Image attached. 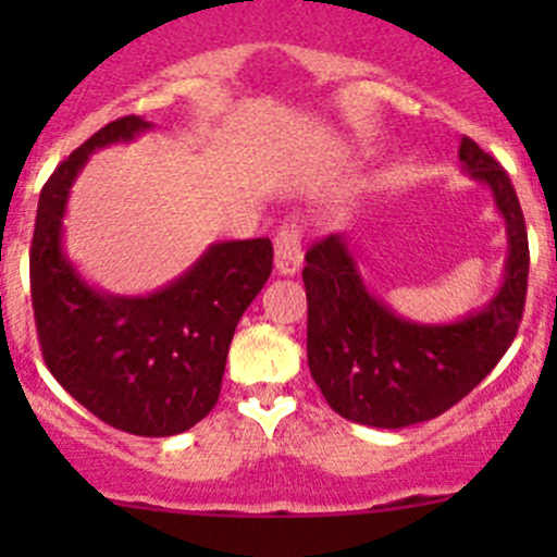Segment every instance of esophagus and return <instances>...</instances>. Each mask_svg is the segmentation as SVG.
<instances>
[{"mask_svg": "<svg viewBox=\"0 0 557 557\" xmlns=\"http://www.w3.org/2000/svg\"><path fill=\"white\" fill-rule=\"evenodd\" d=\"M301 267V234L294 223H285L274 237V269L280 274H296Z\"/></svg>", "mask_w": 557, "mask_h": 557, "instance_id": "obj_1", "label": "esophagus"}]
</instances>
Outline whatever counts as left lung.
<instances>
[{"instance_id": "left-lung-1", "label": "left lung", "mask_w": 557, "mask_h": 557, "mask_svg": "<svg viewBox=\"0 0 557 557\" xmlns=\"http://www.w3.org/2000/svg\"><path fill=\"white\" fill-rule=\"evenodd\" d=\"M458 159L491 188L507 223L502 288L482 310L455 323L407 320L367 288L345 234L307 250V363L329 407L352 423L404 429L447 412L491 374L518 334L528 288L518 194L474 139H460Z\"/></svg>"}]
</instances>
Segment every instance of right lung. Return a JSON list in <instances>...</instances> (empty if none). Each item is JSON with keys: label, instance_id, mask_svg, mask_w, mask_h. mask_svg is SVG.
<instances>
[{"label": "right lung", "instance_id": "add662e5", "mask_svg": "<svg viewBox=\"0 0 557 557\" xmlns=\"http://www.w3.org/2000/svg\"><path fill=\"white\" fill-rule=\"evenodd\" d=\"M148 128L139 115L117 117L48 177L29 252L32 307L45 363L75 401L126 434L174 436L215 407L234 329L272 274V243L210 245L148 296L88 285L61 243L70 188L94 150Z\"/></svg>", "mask_w": 557, "mask_h": 557}]
</instances>
